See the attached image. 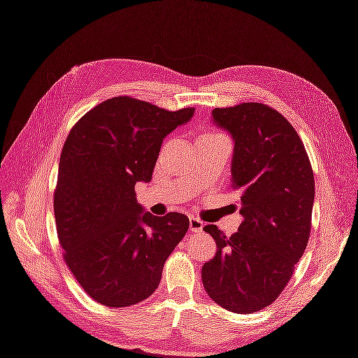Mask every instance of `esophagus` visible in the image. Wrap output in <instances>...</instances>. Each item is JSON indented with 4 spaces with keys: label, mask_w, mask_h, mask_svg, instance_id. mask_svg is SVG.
I'll use <instances>...</instances> for the list:
<instances>
[{
    "label": "esophagus",
    "mask_w": 358,
    "mask_h": 358,
    "mask_svg": "<svg viewBox=\"0 0 358 358\" xmlns=\"http://www.w3.org/2000/svg\"><path fill=\"white\" fill-rule=\"evenodd\" d=\"M189 229H191L192 232H201V231L203 229V223H202V221H201L199 218L191 217V218H189Z\"/></svg>",
    "instance_id": "34e87169"
}]
</instances>
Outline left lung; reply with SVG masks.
Masks as SVG:
<instances>
[{"label":"left lung","mask_w":358,"mask_h":358,"mask_svg":"<svg viewBox=\"0 0 358 358\" xmlns=\"http://www.w3.org/2000/svg\"><path fill=\"white\" fill-rule=\"evenodd\" d=\"M212 119L234 140L231 178L241 191L239 231L207 224L217 253L203 264L210 298L236 314L268 308L292 279L310 234L315 183L296 130L263 103L215 108Z\"/></svg>","instance_id":"1"}]
</instances>
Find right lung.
I'll return each instance as SVG.
<instances>
[{
  "mask_svg": "<svg viewBox=\"0 0 358 358\" xmlns=\"http://www.w3.org/2000/svg\"><path fill=\"white\" fill-rule=\"evenodd\" d=\"M194 115L130 97L87 111L64 145L54 194L64 259L94 301L126 308L161 282L169 255L183 239V213L155 217L137 202L135 185L152 177L164 138Z\"/></svg>",
  "mask_w": 358,
  "mask_h": 358,
  "instance_id": "1",
  "label": "right lung"
}]
</instances>
